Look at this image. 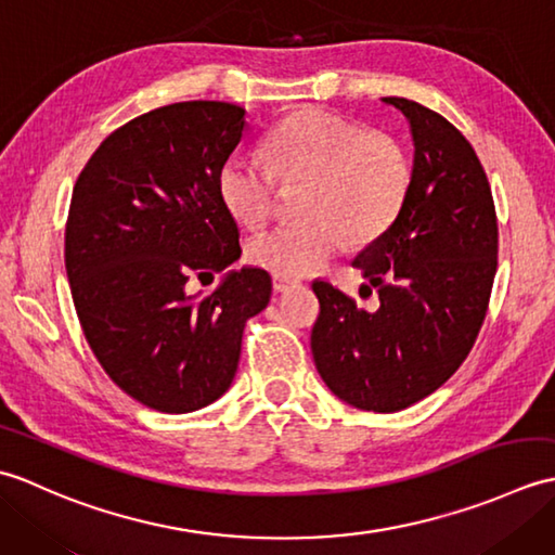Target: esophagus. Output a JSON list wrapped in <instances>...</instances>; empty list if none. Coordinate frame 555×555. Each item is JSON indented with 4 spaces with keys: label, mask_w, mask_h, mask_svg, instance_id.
I'll return each instance as SVG.
<instances>
[{
    "label": "esophagus",
    "mask_w": 555,
    "mask_h": 555,
    "mask_svg": "<svg viewBox=\"0 0 555 555\" xmlns=\"http://www.w3.org/2000/svg\"><path fill=\"white\" fill-rule=\"evenodd\" d=\"M271 284H274V291H276V293H286L288 288L298 286V281H296V279H291V276L274 274V281H271Z\"/></svg>",
    "instance_id": "obj_1"
}]
</instances>
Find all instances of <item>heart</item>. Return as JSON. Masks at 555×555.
<instances>
[{
	"instance_id": "b5f03b06",
	"label": "heart",
	"mask_w": 555,
	"mask_h": 555,
	"mask_svg": "<svg viewBox=\"0 0 555 555\" xmlns=\"http://www.w3.org/2000/svg\"><path fill=\"white\" fill-rule=\"evenodd\" d=\"M267 162L231 155L219 171V195L231 215L257 227L276 203V179L308 183L300 195V221L257 233L247 257L281 276L320 269L346 243L367 245L403 209L412 169L393 138L367 133L332 112L308 109L288 116L267 138Z\"/></svg>"
}]
</instances>
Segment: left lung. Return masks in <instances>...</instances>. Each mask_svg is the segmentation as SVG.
<instances>
[{
  "mask_svg": "<svg viewBox=\"0 0 555 555\" xmlns=\"http://www.w3.org/2000/svg\"><path fill=\"white\" fill-rule=\"evenodd\" d=\"M410 124L412 181L396 221L352 267L376 288L364 310L314 281L317 372L348 405L396 412L451 379L473 350L496 276L499 223L487 173L453 124L405 98H382Z\"/></svg>",
  "mask_w": 555,
  "mask_h": 555,
  "instance_id": "left-lung-1",
  "label": "left lung"
}]
</instances>
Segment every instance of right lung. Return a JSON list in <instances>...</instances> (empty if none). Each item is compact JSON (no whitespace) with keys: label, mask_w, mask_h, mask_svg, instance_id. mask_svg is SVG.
<instances>
[{"label":"right lung","mask_w":555,"mask_h":555,"mask_svg":"<svg viewBox=\"0 0 555 555\" xmlns=\"http://www.w3.org/2000/svg\"><path fill=\"white\" fill-rule=\"evenodd\" d=\"M229 102H176L104 138L70 195L64 262L76 314L109 379L152 410L193 412L229 391L243 328L271 298L241 257L219 171L245 133Z\"/></svg>","instance_id":"right-lung-1"}]
</instances>
